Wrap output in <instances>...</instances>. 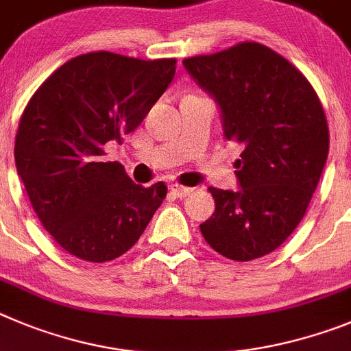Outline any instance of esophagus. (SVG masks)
<instances>
[{
    "label": "esophagus",
    "instance_id": "esophagus-1",
    "mask_svg": "<svg viewBox=\"0 0 351 351\" xmlns=\"http://www.w3.org/2000/svg\"><path fill=\"white\" fill-rule=\"evenodd\" d=\"M169 191H171L176 197H187L192 192V189L183 187V185H178V183H171V185H169Z\"/></svg>",
    "mask_w": 351,
    "mask_h": 351
}]
</instances>
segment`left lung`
Returning <instances> with one entry per match:
<instances>
[{
    "label": "left lung",
    "instance_id": "obj_1",
    "mask_svg": "<svg viewBox=\"0 0 351 351\" xmlns=\"http://www.w3.org/2000/svg\"><path fill=\"white\" fill-rule=\"evenodd\" d=\"M183 66L220 106L223 136L243 147L241 189L210 187L215 211L199 226L203 238L230 261L264 257L299 226L324 171L329 125L320 99L292 62L257 42Z\"/></svg>",
    "mask_w": 351,
    "mask_h": 351
}]
</instances>
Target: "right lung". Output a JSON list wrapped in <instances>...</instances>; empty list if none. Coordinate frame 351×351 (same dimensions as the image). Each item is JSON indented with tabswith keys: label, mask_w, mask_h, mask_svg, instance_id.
Segmentation results:
<instances>
[{
	"label": "right lung",
	"mask_w": 351,
	"mask_h": 351,
	"mask_svg": "<svg viewBox=\"0 0 351 351\" xmlns=\"http://www.w3.org/2000/svg\"><path fill=\"white\" fill-rule=\"evenodd\" d=\"M176 59L90 52L56 69L27 103L15 166L34 213L56 243L87 262L121 257L168 194L136 185L105 145L138 128L175 77Z\"/></svg>",
	"instance_id": "1"
}]
</instances>
